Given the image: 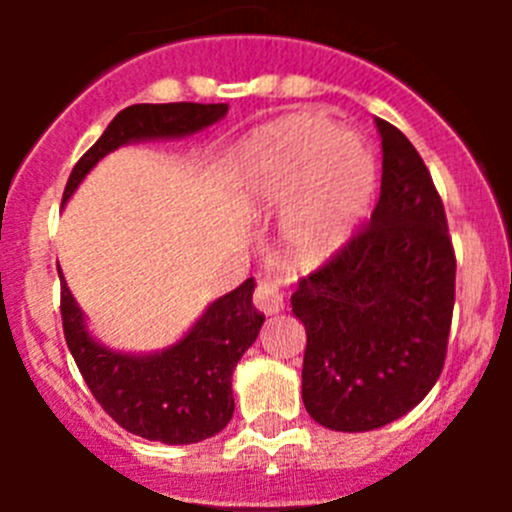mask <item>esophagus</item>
Listing matches in <instances>:
<instances>
[{
	"instance_id": "34e87169",
	"label": "esophagus",
	"mask_w": 512,
	"mask_h": 512,
	"mask_svg": "<svg viewBox=\"0 0 512 512\" xmlns=\"http://www.w3.org/2000/svg\"><path fill=\"white\" fill-rule=\"evenodd\" d=\"M253 305L259 307L264 315H277L287 305V295L277 282H269V279H261L256 292H253Z\"/></svg>"
}]
</instances>
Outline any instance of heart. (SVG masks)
Here are the masks:
<instances>
[{
    "label": "heart",
    "mask_w": 512,
    "mask_h": 512,
    "mask_svg": "<svg viewBox=\"0 0 512 512\" xmlns=\"http://www.w3.org/2000/svg\"><path fill=\"white\" fill-rule=\"evenodd\" d=\"M235 174L248 205L289 210L284 238L300 266L336 256L377 189V164L364 140L310 112L253 130L235 151Z\"/></svg>",
    "instance_id": "obj_1"
}]
</instances>
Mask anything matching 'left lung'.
<instances>
[{
	"label": "left lung",
	"mask_w": 512,
	"mask_h": 512,
	"mask_svg": "<svg viewBox=\"0 0 512 512\" xmlns=\"http://www.w3.org/2000/svg\"><path fill=\"white\" fill-rule=\"evenodd\" d=\"M382 192L372 220L292 295L307 330L302 402L330 431H374L438 382L454 312L456 256L423 158L379 120Z\"/></svg>",
	"instance_id": "left-lung-1"
}]
</instances>
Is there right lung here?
Segmentation results:
<instances>
[{
    "label": "right lung",
    "instance_id": "obj_1",
    "mask_svg": "<svg viewBox=\"0 0 512 512\" xmlns=\"http://www.w3.org/2000/svg\"><path fill=\"white\" fill-rule=\"evenodd\" d=\"M225 112L228 104L197 102L125 107L79 158L63 189V202H69L81 179L115 148L135 140L200 133L223 120ZM253 287L256 282L251 277L210 302L202 318L174 346L153 354H122L102 346L89 333L84 312L61 274L63 336L94 400L125 431L171 446L205 441L233 418V369L266 320L253 307Z\"/></svg>",
    "mask_w": 512,
    "mask_h": 512
}]
</instances>
